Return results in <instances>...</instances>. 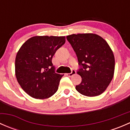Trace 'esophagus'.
I'll list each match as a JSON object with an SVG mask.
<instances>
[{
    "instance_id": "34e87169",
    "label": "esophagus",
    "mask_w": 130,
    "mask_h": 130,
    "mask_svg": "<svg viewBox=\"0 0 130 130\" xmlns=\"http://www.w3.org/2000/svg\"><path fill=\"white\" fill-rule=\"evenodd\" d=\"M76 73V71L75 70H72V72L70 73H67V75L69 76V77H72V76L73 75H75Z\"/></svg>"
}]
</instances>
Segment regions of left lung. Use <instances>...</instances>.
I'll return each mask as SVG.
<instances>
[{
    "label": "left lung",
    "instance_id": "1",
    "mask_svg": "<svg viewBox=\"0 0 130 130\" xmlns=\"http://www.w3.org/2000/svg\"><path fill=\"white\" fill-rule=\"evenodd\" d=\"M76 53L80 66L77 73L82 82L75 89L88 97L104 92L112 80L115 67L112 51L104 39L92 33L67 36Z\"/></svg>",
    "mask_w": 130,
    "mask_h": 130
}]
</instances>
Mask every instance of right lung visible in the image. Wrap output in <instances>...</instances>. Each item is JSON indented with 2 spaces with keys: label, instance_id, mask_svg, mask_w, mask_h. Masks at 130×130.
Returning <instances> with one entry per match:
<instances>
[{
  "label": "right lung",
  "instance_id": "obj_1",
  "mask_svg": "<svg viewBox=\"0 0 130 130\" xmlns=\"http://www.w3.org/2000/svg\"><path fill=\"white\" fill-rule=\"evenodd\" d=\"M65 43V36H34L16 55L15 72L21 88L35 99L50 98L58 89L63 75L55 72L52 58Z\"/></svg>",
  "mask_w": 130,
  "mask_h": 130
}]
</instances>
